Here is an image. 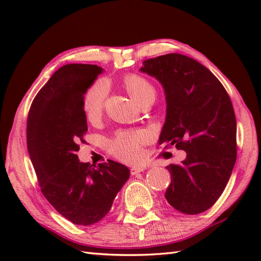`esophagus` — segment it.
I'll list each match as a JSON object with an SVG mask.
<instances>
[{
  "label": "esophagus",
  "mask_w": 261,
  "mask_h": 261,
  "mask_svg": "<svg viewBox=\"0 0 261 261\" xmlns=\"http://www.w3.org/2000/svg\"><path fill=\"white\" fill-rule=\"evenodd\" d=\"M145 169H146L145 166H135V167H132L130 169V171H131L132 175H136L138 173H141V171H143Z\"/></svg>",
  "instance_id": "esophagus-1"
}]
</instances>
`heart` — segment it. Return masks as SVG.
Segmentation results:
<instances>
[{
  "label": "heart",
  "mask_w": 261,
  "mask_h": 261,
  "mask_svg": "<svg viewBox=\"0 0 261 261\" xmlns=\"http://www.w3.org/2000/svg\"><path fill=\"white\" fill-rule=\"evenodd\" d=\"M124 84L126 90L139 104L146 99L156 96V88L145 77L131 74L125 77ZM110 91V84L105 79H99L87 87L82 98V108L86 118L91 121L101 116L105 99ZM147 141V135L141 131L119 132L110 142V150L115 157L124 162H136L142 156V146Z\"/></svg>",
  "instance_id": "b5f03b06"
}]
</instances>
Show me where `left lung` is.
<instances>
[{"label":"left lung","instance_id":"8db88e82","mask_svg":"<svg viewBox=\"0 0 261 261\" xmlns=\"http://www.w3.org/2000/svg\"><path fill=\"white\" fill-rule=\"evenodd\" d=\"M140 71L154 77L166 95V121L159 145L186 151L167 169L165 197L175 210L198 214L218 201L237 159V121L221 82L197 60L168 54L143 62Z\"/></svg>","mask_w":261,"mask_h":261}]
</instances>
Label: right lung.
Masks as SVG:
<instances>
[{
	"label": "right lung",
	"mask_w": 261,
	"mask_h": 261,
	"mask_svg": "<svg viewBox=\"0 0 261 261\" xmlns=\"http://www.w3.org/2000/svg\"><path fill=\"white\" fill-rule=\"evenodd\" d=\"M102 71L97 65L63 66L38 92L28 114V151L43 196L77 225L102 220L130 177L120 163L93 167L76 154L87 131L82 98Z\"/></svg>",
	"instance_id": "obj_1"
}]
</instances>
